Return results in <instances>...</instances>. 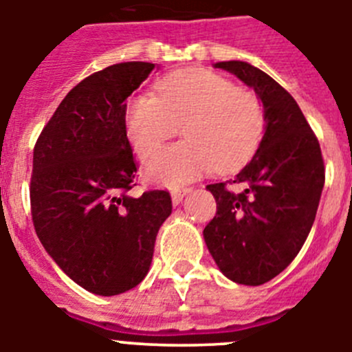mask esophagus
I'll use <instances>...</instances> for the list:
<instances>
[{"instance_id": "esophagus-1", "label": "esophagus", "mask_w": 352, "mask_h": 352, "mask_svg": "<svg viewBox=\"0 0 352 352\" xmlns=\"http://www.w3.org/2000/svg\"><path fill=\"white\" fill-rule=\"evenodd\" d=\"M188 192H190V188H176V190L170 192V199H173L174 206H178Z\"/></svg>"}]
</instances>
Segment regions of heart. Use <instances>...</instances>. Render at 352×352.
Listing matches in <instances>:
<instances>
[{
    "label": "heart",
    "instance_id": "1",
    "mask_svg": "<svg viewBox=\"0 0 352 352\" xmlns=\"http://www.w3.org/2000/svg\"><path fill=\"white\" fill-rule=\"evenodd\" d=\"M126 132L135 153L148 158L183 125L185 141L162 149L146 178L166 186L194 182L217 167L231 173L259 148L266 126L259 96L226 77L188 68L164 77L157 95H135L126 107Z\"/></svg>",
    "mask_w": 352,
    "mask_h": 352
}]
</instances>
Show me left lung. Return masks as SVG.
I'll return each instance as SVG.
<instances>
[{
  "label": "left lung",
  "instance_id": "1",
  "mask_svg": "<svg viewBox=\"0 0 352 352\" xmlns=\"http://www.w3.org/2000/svg\"><path fill=\"white\" fill-rule=\"evenodd\" d=\"M256 91L266 126L259 148L234 179L208 185L217 214L204 241L220 272L236 284L261 285L284 272L303 247L324 186V162L296 100L247 61H219ZM238 184L239 192L225 185Z\"/></svg>",
  "mask_w": 352,
  "mask_h": 352
}]
</instances>
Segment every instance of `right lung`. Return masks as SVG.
<instances>
[{
  "instance_id": "add662e5",
  "label": "right lung",
  "mask_w": 352,
  "mask_h": 352,
  "mask_svg": "<svg viewBox=\"0 0 352 352\" xmlns=\"http://www.w3.org/2000/svg\"><path fill=\"white\" fill-rule=\"evenodd\" d=\"M153 68L126 61L80 80L33 151L36 236L72 280L98 296H116L144 280L158 229L173 211L166 190L129 195L138 167L126 138V98Z\"/></svg>"
}]
</instances>
